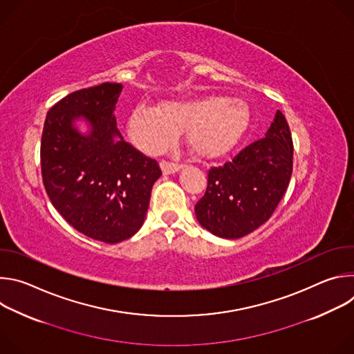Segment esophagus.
Returning a JSON list of instances; mask_svg holds the SVG:
<instances>
[{
	"mask_svg": "<svg viewBox=\"0 0 354 354\" xmlns=\"http://www.w3.org/2000/svg\"><path fill=\"white\" fill-rule=\"evenodd\" d=\"M183 165L182 164H178V162H169V161H161V168H162V172L165 175H169V174H175L178 172Z\"/></svg>",
	"mask_w": 354,
	"mask_h": 354,
	"instance_id": "obj_1",
	"label": "esophagus"
}]
</instances>
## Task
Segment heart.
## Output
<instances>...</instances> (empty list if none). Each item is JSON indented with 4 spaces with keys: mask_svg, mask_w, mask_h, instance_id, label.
<instances>
[{
    "mask_svg": "<svg viewBox=\"0 0 354 354\" xmlns=\"http://www.w3.org/2000/svg\"><path fill=\"white\" fill-rule=\"evenodd\" d=\"M248 120V108L238 99L198 96L169 100L160 109L138 105L129 118L127 130L136 145L149 154L161 153L185 131L197 156L218 157L239 140Z\"/></svg>",
    "mask_w": 354,
    "mask_h": 354,
    "instance_id": "1",
    "label": "heart"
}]
</instances>
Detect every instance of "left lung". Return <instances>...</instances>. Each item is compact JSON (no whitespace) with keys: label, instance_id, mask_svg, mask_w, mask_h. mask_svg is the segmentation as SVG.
<instances>
[{"label":"left lung","instance_id":"left-lung-1","mask_svg":"<svg viewBox=\"0 0 354 354\" xmlns=\"http://www.w3.org/2000/svg\"><path fill=\"white\" fill-rule=\"evenodd\" d=\"M292 138L277 111L266 137L207 171V187L196 206L198 223L212 234L236 239L265 224L284 196L292 172Z\"/></svg>","mask_w":354,"mask_h":354}]
</instances>
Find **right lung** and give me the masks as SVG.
Masks as SVG:
<instances>
[{
    "label": "right lung",
    "mask_w": 354,
    "mask_h": 354,
    "mask_svg": "<svg viewBox=\"0 0 354 354\" xmlns=\"http://www.w3.org/2000/svg\"><path fill=\"white\" fill-rule=\"evenodd\" d=\"M123 85L104 82L75 91L47 112L40 165L46 193L81 234L106 243L133 236L142 225L158 162L124 141L113 111ZM84 115L93 130L81 136L72 122Z\"/></svg>",
    "instance_id": "obj_1"
}]
</instances>
